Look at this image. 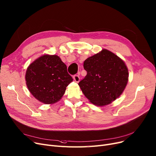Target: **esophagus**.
<instances>
[{
	"label": "esophagus",
	"mask_w": 156,
	"mask_h": 156,
	"mask_svg": "<svg viewBox=\"0 0 156 156\" xmlns=\"http://www.w3.org/2000/svg\"><path fill=\"white\" fill-rule=\"evenodd\" d=\"M73 79H74V81H75L76 82H79V81H80V77H79L78 75H76V74H75V75H74V76H73Z\"/></svg>",
	"instance_id": "obj_1"
}]
</instances>
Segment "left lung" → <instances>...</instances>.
I'll use <instances>...</instances> for the list:
<instances>
[{
  "mask_svg": "<svg viewBox=\"0 0 156 156\" xmlns=\"http://www.w3.org/2000/svg\"><path fill=\"white\" fill-rule=\"evenodd\" d=\"M87 74L78 85L85 96L95 105L110 104L124 90L129 72L125 62L115 54L103 49L83 63Z\"/></svg>",
  "mask_w": 156,
  "mask_h": 156,
  "instance_id": "1",
  "label": "left lung"
}]
</instances>
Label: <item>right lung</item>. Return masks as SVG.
Returning a JSON list of instances; mask_svg holds the SVG:
<instances>
[{
    "instance_id": "obj_1",
    "label": "right lung",
    "mask_w": 156,
    "mask_h": 156,
    "mask_svg": "<svg viewBox=\"0 0 156 156\" xmlns=\"http://www.w3.org/2000/svg\"><path fill=\"white\" fill-rule=\"evenodd\" d=\"M25 80L32 96L40 102L50 105L62 98L73 78L58 56L44 55L29 66Z\"/></svg>"
}]
</instances>
